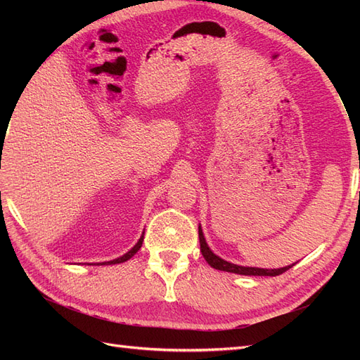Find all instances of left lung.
Listing matches in <instances>:
<instances>
[{
    "mask_svg": "<svg viewBox=\"0 0 360 360\" xmlns=\"http://www.w3.org/2000/svg\"><path fill=\"white\" fill-rule=\"evenodd\" d=\"M198 236H200V246H201V254L204 259L209 263L213 269L216 270H222L228 271V274H237V275H245V276H278L281 274H284L288 269H291L294 264L281 267V269H259V267H248V266H238L233 264L230 261H225L224 258L217 257L213 250L207 245L204 234H202V228L198 225Z\"/></svg>",
    "mask_w": 360,
    "mask_h": 360,
    "instance_id": "obj_1",
    "label": "left lung"
}]
</instances>
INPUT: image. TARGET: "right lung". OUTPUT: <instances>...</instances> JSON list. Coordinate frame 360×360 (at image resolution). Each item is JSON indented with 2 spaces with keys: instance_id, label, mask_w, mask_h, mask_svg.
<instances>
[{
  "instance_id": "1",
  "label": "right lung",
  "mask_w": 360,
  "mask_h": 360,
  "mask_svg": "<svg viewBox=\"0 0 360 360\" xmlns=\"http://www.w3.org/2000/svg\"><path fill=\"white\" fill-rule=\"evenodd\" d=\"M143 242H144V233H143V236L139 237L138 243H136V245H135L132 249L127 250V252H126L124 255L118 257V258H115V259H111V261H105V263H101V264L103 266V264H118V263H124V261L130 259V258H132V257H134V255L138 252V250L141 249V246H143Z\"/></svg>"
}]
</instances>
